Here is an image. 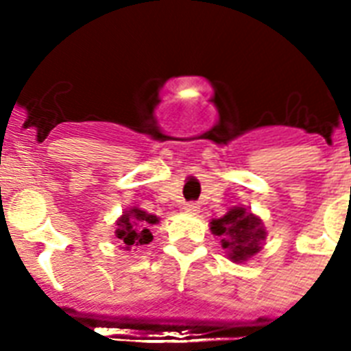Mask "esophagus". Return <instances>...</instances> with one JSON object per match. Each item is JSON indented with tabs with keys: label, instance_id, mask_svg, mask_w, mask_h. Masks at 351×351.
<instances>
[{
	"label": "esophagus",
	"instance_id": "34e87169",
	"mask_svg": "<svg viewBox=\"0 0 351 351\" xmlns=\"http://www.w3.org/2000/svg\"><path fill=\"white\" fill-rule=\"evenodd\" d=\"M184 211H186V213H189V215H197L198 211H200V206H198L197 202H187V204H184Z\"/></svg>",
	"mask_w": 351,
	"mask_h": 351
}]
</instances>
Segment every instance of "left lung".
I'll return each mask as SVG.
<instances>
[{"instance_id": "8db88e82", "label": "left lung", "mask_w": 351, "mask_h": 351, "mask_svg": "<svg viewBox=\"0 0 351 351\" xmlns=\"http://www.w3.org/2000/svg\"><path fill=\"white\" fill-rule=\"evenodd\" d=\"M209 230L220 239L228 258L237 264L253 258L262 250V242L267 237L261 217L242 206H234L224 217L211 220Z\"/></svg>"}]
</instances>
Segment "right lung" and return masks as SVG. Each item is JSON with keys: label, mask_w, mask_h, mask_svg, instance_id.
<instances>
[{"label": "right lung", "mask_w": 351, "mask_h": 351, "mask_svg": "<svg viewBox=\"0 0 351 351\" xmlns=\"http://www.w3.org/2000/svg\"><path fill=\"white\" fill-rule=\"evenodd\" d=\"M158 222L160 219L156 215L147 213L142 208L132 206L118 217L114 237L123 251L142 250L143 245L153 240L151 228Z\"/></svg>", "instance_id": "right-lung-1"}]
</instances>
